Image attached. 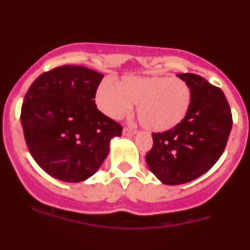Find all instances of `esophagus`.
I'll return each instance as SVG.
<instances>
[{
	"mask_svg": "<svg viewBox=\"0 0 250 250\" xmlns=\"http://www.w3.org/2000/svg\"><path fill=\"white\" fill-rule=\"evenodd\" d=\"M123 132H124V135L131 136V135H135L136 130L132 129V127H130V126H126V127H124V131Z\"/></svg>",
	"mask_w": 250,
	"mask_h": 250,
	"instance_id": "obj_1",
	"label": "esophagus"
}]
</instances>
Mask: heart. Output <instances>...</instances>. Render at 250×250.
<instances>
[{
    "instance_id": "1",
    "label": "heart",
    "mask_w": 250,
    "mask_h": 250,
    "mask_svg": "<svg viewBox=\"0 0 250 250\" xmlns=\"http://www.w3.org/2000/svg\"><path fill=\"white\" fill-rule=\"evenodd\" d=\"M100 109L120 119L136 105L140 124L150 131L173 129L185 118L191 101L190 87L179 77L127 76L116 85L104 81L96 92Z\"/></svg>"
}]
</instances>
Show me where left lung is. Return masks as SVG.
<instances>
[{
  "instance_id": "1",
  "label": "left lung",
  "mask_w": 250,
  "mask_h": 250,
  "mask_svg": "<svg viewBox=\"0 0 250 250\" xmlns=\"http://www.w3.org/2000/svg\"><path fill=\"white\" fill-rule=\"evenodd\" d=\"M190 87L191 101L182 123L152 134V147L145 156L156 178L178 185L199 178L222 156L233 119L224 92L195 74H179Z\"/></svg>"
}]
</instances>
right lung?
Here are the masks:
<instances>
[{"label":"right lung","instance_id":"1","mask_svg":"<svg viewBox=\"0 0 250 250\" xmlns=\"http://www.w3.org/2000/svg\"><path fill=\"white\" fill-rule=\"evenodd\" d=\"M104 75L76 65L40 75L26 92L21 124L39 167L67 183L94 175L123 126L99 111L95 95Z\"/></svg>","mask_w":250,"mask_h":250}]
</instances>
